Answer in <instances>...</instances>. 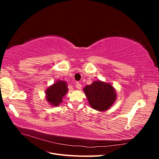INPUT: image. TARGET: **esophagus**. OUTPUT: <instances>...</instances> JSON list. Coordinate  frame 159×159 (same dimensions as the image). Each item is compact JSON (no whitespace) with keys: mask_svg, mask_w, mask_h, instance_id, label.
Segmentation results:
<instances>
[{"mask_svg":"<svg viewBox=\"0 0 159 159\" xmlns=\"http://www.w3.org/2000/svg\"><path fill=\"white\" fill-rule=\"evenodd\" d=\"M75 88H76L77 89H80L81 88V85L80 84H79V83H77L76 85H75Z\"/></svg>","mask_w":159,"mask_h":159,"instance_id":"obj_1","label":"esophagus"}]
</instances>
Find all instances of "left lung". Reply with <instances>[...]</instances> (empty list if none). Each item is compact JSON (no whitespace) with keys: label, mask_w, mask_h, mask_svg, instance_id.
<instances>
[{"label":"left lung","mask_w":159,"mask_h":159,"mask_svg":"<svg viewBox=\"0 0 159 159\" xmlns=\"http://www.w3.org/2000/svg\"><path fill=\"white\" fill-rule=\"evenodd\" d=\"M84 92L91 108L98 111H105L113 106L117 99V92L110 83L96 80L85 86Z\"/></svg>","instance_id":"obj_1"}]
</instances>
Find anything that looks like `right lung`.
Returning a JSON list of instances; mask_svg holds the SVG:
<instances>
[{"label": "right lung", "instance_id": "add662e5", "mask_svg": "<svg viewBox=\"0 0 159 159\" xmlns=\"http://www.w3.org/2000/svg\"><path fill=\"white\" fill-rule=\"evenodd\" d=\"M68 91V84L64 80H57L45 91L47 102L52 107L59 106Z\"/></svg>", "mask_w": 159, "mask_h": 159}]
</instances>
